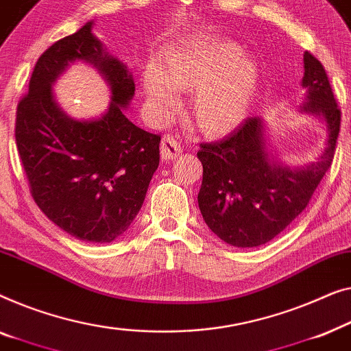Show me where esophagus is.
Segmentation results:
<instances>
[{"label":"esophagus","instance_id":"1","mask_svg":"<svg viewBox=\"0 0 351 351\" xmlns=\"http://www.w3.org/2000/svg\"><path fill=\"white\" fill-rule=\"evenodd\" d=\"M182 152L181 145L178 143L175 135H164L160 141V156L164 160H173Z\"/></svg>","mask_w":351,"mask_h":351}]
</instances>
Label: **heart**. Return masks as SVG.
Segmentation results:
<instances>
[{"instance_id": "obj_1", "label": "heart", "mask_w": 351, "mask_h": 351, "mask_svg": "<svg viewBox=\"0 0 351 351\" xmlns=\"http://www.w3.org/2000/svg\"><path fill=\"white\" fill-rule=\"evenodd\" d=\"M243 58V49L229 41L181 49L164 57L160 71L146 73L145 92L165 110L176 105L175 90L197 92L195 125L208 135H223L245 119L258 86V66Z\"/></svg>"}]
</instances>
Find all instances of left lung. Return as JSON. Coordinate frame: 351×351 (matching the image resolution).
Wrapping results in <instances>:
<instances>
[{"label": "left lung", "mask_w": 351, "mask_h": 351, "mask_svg": "<svg viewBox=\"0 0 351 351\" xmlns=\"http://www.w3.org/2000/svg\"><path fill=\"white\" fill-rule=\"evenodd\" d=\"M304 112L323 117L329 138L318 162L291 170L276 164L265 147L264 125L248 117L223 140L202 143L197 152L204 165L199 208L206 226L239 248L267 243L305 210L332 164L340 132V108L322 62L304 53Z\"/></svg>", "instance_id": "left-lung-1"}]
</instances>
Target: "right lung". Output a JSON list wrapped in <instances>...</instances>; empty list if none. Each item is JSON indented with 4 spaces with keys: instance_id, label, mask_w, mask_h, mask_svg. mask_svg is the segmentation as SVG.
Returning <instances> with one entry per match:
<instances>
[{
    "instance_id": "obj_1",
    "label": "right lung",
    "mask_w": 351,
    "mask_h": 351,
    "mask_svg": "<svg viewBox=\"0 0 351 351\" xmlns=\"http://www.w3.org/2000/svg\"><path fill=\"white\" fill-rule=\"evenodd\" d=\"M76 60L92 62L110 84L112 103L98 120H71L53 98L51 84ZM133 95L127 66L103 51L87 22L43 52L17 105L16 143L33 200L77 240L110 243L124 234L159 167L160 135L122 112Z\"/></svg>"
}]
</instances>
